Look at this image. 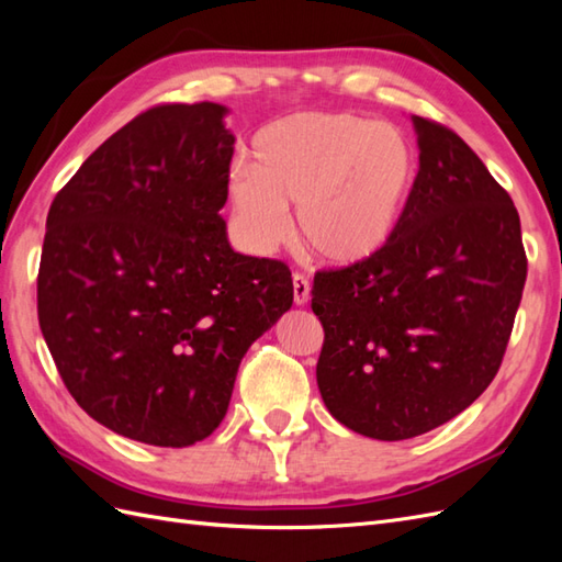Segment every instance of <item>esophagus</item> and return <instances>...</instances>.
Segmentation results:
<instances>
[{
  "instance_id": "1",
  "label": "esophagus",
  "mask_w": 562,
  "mask_h": 562,
  "mask_svg": "<svg viewBox=\"0 0 562 562\" xmlns=\"http://www.w3.org/2000/svg\"><path fill=\"white\" fill-rule=\"evenodd\" d=\"M292 288H294V304L304 306L308 302V294H312V284H308V278L302 272L292 274Z\"/></svg>"
}]
</instances>
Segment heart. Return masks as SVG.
I'll use <instances>...</instances> for the list:
<instances>
[{"mask_svg":"<svg viewBox=\"0 0 562 562\" xmlns=\"http://www.w3.org/2000/svg\"><path fill=\"white\" fill-rule=\"evenodd\" d=\"M248 166L229 176L246 241L270 250L288 234L328 266L372 260L396 236L420 159L403 127L355 113H294L258 130Z\"/></svg>","mask_w":562,"mask_h":562,"instance_id":"b5f03b06","label":"heart"}]
</instances>
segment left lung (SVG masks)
Listing matches in <instances>:
<instances>
[{
	"label": "left lung",
	"instance_id": "obj_1",
	"mask_svg": "<svg viewBox=\"0 0 562 562\" xmlns=\"http://www.w3.org/2000/svg\"><path fill=\"white\" fill-rule=\"evenodd\" d=\"M420 171L391 244L318 270L316 381L326 408L381 441L449 423L491 386L527 282L515 202L475 151L413 115Z\"/></svg>",
	"mask_w": 562,
	"mask_h": 562
}]
</instances>
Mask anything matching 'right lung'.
Here are the masks:
<instances>
[{
    "label": "right lung",
    "mask_w": 562,
    "mask_h": 562,
    "mask_svg": "<svg viewBox=\"0 0 562 562\" xmlns=\"http://www.w3.org/2000/svg\"><path fill=\"white\" fill-rule=\"evenodd\" d=\"M220 103H161L81 164L47 212L38 321L83 411L154 447L224 420L246 350L294 300L282 260L220 217L234 135Z\"/></svg>",
    "instance_id": "add662e5"
}]
</instances>
